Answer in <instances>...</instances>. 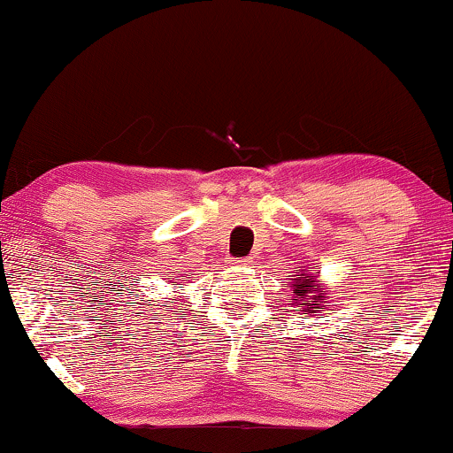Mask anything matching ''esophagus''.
Here are the masks:
<instances>
[{"instance_id":"esophagus-1","label":"esophagus","mask_w":453,"mask_h":453,"mask_svg":"<svg viewBox=\"0 0 453 453\" xmlns=\"http://www.w3.org/2000/svg\"><path fill=\"white\" fill-rule=\"evenodd\" d=\"M233 265H237V268H250L251 265V259L250 257H243V259H231Z\"/></svg>"}]
</instances>
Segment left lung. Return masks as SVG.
I'll use <instances>...</instances> for the list:
<instances>
[{"mask_svg":"<svg viewBox=\"0 0 453 453\" xmlns=\"http://www.w3.org/2000/svg\"><path fill=\"white\" fill-rule=\"evenodd\" d=\"M290 288H293V303L295 313L307 315L311 318V313H319L327 309V288L319 282V272L303 268L295 278H290Z\"/></svg>","mask_w":453,"mask_h":453,"instance_id":"8db88e82","label":"left lung"}]
</instances>
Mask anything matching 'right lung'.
Wrapping results in <instances>:
<instances>
[{
    "instance_id": "add662e5",
    "label": "right lung",
    "mask_w": 453,
    "mask_h": 453,
    "mask_svg": "<svg viewBox=\"0 0 453 453\" xmlns=\"http://www.w3.org/2000/svg\"><path fill=\"white\" fill-rule=\"evenodd\" d=\"M175 293H177V290H175ZM173 301H177V296H173V299L166 301V303H173ZM163 307H166V305H163Z\"/></svg>"
}]
</instances>
